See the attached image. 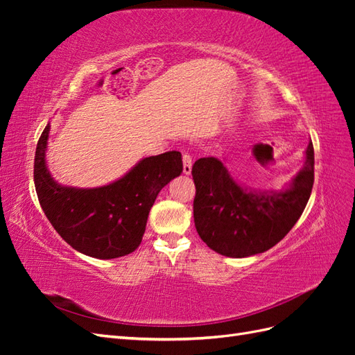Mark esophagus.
Instances as JSON below:
<instances>
[{
	"instance_id": "obj_1",
	"label": "esophagus",
	"mask_w": 355,
	"mask_h": 355,
	"mask_svg": "<svg viewBox=\"0 0 355 355\" xmlns=\"http://www.w3.org/2000/svg\"><path fill=\"white\" fill-rule=\"evenodd\" d=\"M182 161H184V173L191 175L192 171V157L188 153L182 154Z\"/></svg>"
}]
</instances>
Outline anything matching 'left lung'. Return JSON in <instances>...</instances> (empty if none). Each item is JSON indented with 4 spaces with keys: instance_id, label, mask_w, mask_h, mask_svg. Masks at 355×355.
I'll return each mask as SVG.
<instances>
[{
    "instance_id": "8db88e82",
    "label": "left lung",
    "mask_w": 355,
    "mask_h": 355,
    "mask_svg": "<svg viewBox=\"0 0 355 355\" xmlns=\"http://www.w3.org/2000/svg\"><path fill=\"white\" fill-rule=\"evenodd\" d=\"M287 189L254 191L239 185L214 157L192 166L194 222L201 240L228 257H247L282 241L302 214L314 185V146Z\"/></svg>"
}]
</instances>
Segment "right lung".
Returning <instances> with one entry per match:
<instances>
[{
  "instance_id": "obj_1",
  "label": "right lung",
  "mask_w": 355,
  "mask_h": 355,
  "mask_svg": "<svg viewBox=\"0 0 355 355\" xmlns=\"http://www.w3.org/2000/svg\"><path fill=\"white\" fill-rule=\"evenodd\" d=\"M50 124L37 144L34 182L47 219L72 249L96 259H114L135 252L142 241L149 210L184 166L179 151L144 158L110 185L62 187L49 173L46 149Z\"/></svg>"
}]
</instances>
